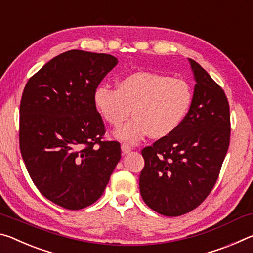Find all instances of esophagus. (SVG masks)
<instances>
[{
    "label": "esophagus",
    "instance_id": "1",
    "mask_svg": "<svg viewBox=\"0 0 253 253\" xmlns=\"http://www.w3.org/2000/svg\"><path fill=\"white\" fill-rule=\"evenodd\" d=\"M121 149H122V154H124V155L129 154V152L132 150V148L129 146V144H126V143H123L122 146H121Z\"/></svg>",
    "mask_w": 253,
    "mask_h": 253
}]
</instances>
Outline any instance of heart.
<instances>
[{
  "mask_svg": "<svg viewBox=\"0 0 253 253\" xmlns=\"http://www.w3.org/2000/svg\"><path fill=\"white\" fill-rule=\"evenodd\" d=\"M193 88L180 78L150 72H134L120 78L118 89L101 85L93 103L110 126H119L131 114L134 119L115 131L122 141L136 143L150 133L159 139L172 133L187 117Z\"/></svg>",
  "mask_w": 253,
  "mask_h": 253,
  "instance_id": "b5f03b06",
  "label": "heart"
}]
</instances>
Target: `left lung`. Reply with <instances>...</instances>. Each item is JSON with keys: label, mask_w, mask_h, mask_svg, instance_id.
I'll return each mask as SVG.
<instances>
[{"label": "left lung", "mask_w": 253, "mask_h": 253, "mask_svg": "<svg viewBox=\"0 0 253 253\" xmlns=\"http://www.w3.org/2000/svg\"><path fill=\"white\" fill-rule=\"evenodd\" d=\"M196 84L187 117L177 129L142 149L140 194L151 210L179 216L196 209L216 183L230 144V107L223 90L195 60Z\"/></svg>", "instance_id": "obj_1"}]
</instances>
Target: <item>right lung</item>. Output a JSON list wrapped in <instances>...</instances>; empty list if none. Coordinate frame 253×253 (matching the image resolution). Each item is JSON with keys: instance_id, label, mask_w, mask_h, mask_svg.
<instances>
[{"instance_id": "right-lung-1", "label": "right lung", "mask_w": 253, "mask_h": 253, "mask_svg": "<svg viewBox=\"0 0 253 253\" xmlns=\"http://www.w3.org/2000/svg\"><path fill=\"white\" fill-rule=\"evenodd\" d=\"M118 64L107 53L69 50L28 81L20 104V150L39 192L67 210L102 196L121 159L118 141H103L94 90Z\"/></svg>"}]
</instances>
